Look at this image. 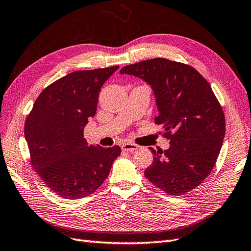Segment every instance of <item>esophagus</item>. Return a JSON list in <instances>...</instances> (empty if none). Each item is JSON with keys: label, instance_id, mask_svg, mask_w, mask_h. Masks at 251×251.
I'll return each instance as SVG.
<instances>
[{"label": "esophagus", "instance_id": "1", "mask_svg": "<svg viewBox=\"0 0 251 251\" xmlns=\"http://www.w3.org/2000/svg\"><path fill=\"white\" fill-rule=\"evenodd\" d=\"M122 147V150H124V151H130V152H133L134 150L139 149V145L137 144H132V143H124L123 145L121 146Z\"/></svg>", "mask_w": 251, "mask_h": 251}]
</instances>
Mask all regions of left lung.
I'll return each mask as SVG.
<instances>
[{"mask_svg": "<svg viewBox=\"0 0 251 251\" xmlns=\"http://www.w3.org/2000/svg\"><path fill=\"white\" fill-rule=\"evenodd\" d=\"M131 75L151 86L159 116L170 140L167 150H154L145 176L168 195L195 189L209 176L225 137V117L209 83L183 63L156 58L127 65Z\"/></svg>", "mask_w": 251, "mask_h": 251, "instance_id": "1", "label": "left lung"}]
</instances>
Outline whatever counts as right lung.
<instances>
[{"label":"right lung","mask_w":251,"mask_h":251,"mask_svg":"<svg viewBox=\"0 0 251 251\" xmlns=\"http://www.w3.org/2000/svg\"><path fill=\"white\" fill-rule=\"evenodd\" d=\"M119 66L75 71L41 92L25 122L33 169L65 199L94 193L110 173L121 148L88 145L84 128L97 111L103 84Z\"/></svg>","instance_id":"add662e5"}]
</instances>
